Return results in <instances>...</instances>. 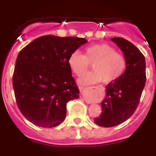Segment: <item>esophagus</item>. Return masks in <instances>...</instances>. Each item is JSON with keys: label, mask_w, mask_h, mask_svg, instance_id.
<instances>
[{"label": "esophagus", "mask_w": 156, "mask_h": 156, "mask_svg": "<svg viewBox=\"0 0 156 156\" xmlns=\"http://www.w3.org/2000/svg\"><path fill=\"white\" fill-rule=\"evenodd\" d=\"M83 89V87H80V90H82Z\"/></svg>", "instance_id": "obj_1"}]
</instances>
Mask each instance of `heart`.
Masks as SVG:
<instances>
[{
    "instance_id": "b5f03b06",
    "label": "heart",
    "mask_w": 156,
    "mask_h": 156,
    "mask_svg": "<svg viewBox=\"0 0 156 156\" xmlns=\"http://www.w3.org/2000/svg\"><path fill=\"white\" fill-rule=\"evenodd\" d=\"M91 63L93 70L80 79L81 84H92L100 81L111 83L123 74L127 64L124 55L115 51L108 44L90 45L85 48L83 55L75 51L68 58L69 68L78 76L85 73Z\"/></svg>"
}]
</instances>
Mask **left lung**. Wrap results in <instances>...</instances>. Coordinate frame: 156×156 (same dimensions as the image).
<instances>
[{
  "mask_svg": "<svg viewBox=\"0 0 156 156\" xmlns=\"http://www.w3.org/2000/svg\"><path fill=\"white\" fill-rule=\"evenodd\" d=\"M112 41L121 49L126 58V68L119 79L106 86V96L101 102L102 112L94 122L112 127L127 120L137 109L145 86V58L138 48L122 37Z\"/></svg>",
  "mask_w": 156,
  "mask_h": 156,
  "instance_id": "left-lung-1",
  "label": "left lung"
}]
</instances>
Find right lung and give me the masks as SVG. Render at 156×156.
<instances>
[{"label": "right lung", "instance_id": "add662e5", "mask_svg": "<svg viewBox=\"0 0 156 156\" xmlns=\"http://www.w3.org/2000/svg\"><path fill=\"white\" fill-rule=\"evenodd\" d=\"M84 38L40 37L19 53L12 84L19 110L32 123L55 127L66 115V103L79 98L68 58Z\"/></svg>", "mask_w": 156, "mask_h": 156}]
</instances>
